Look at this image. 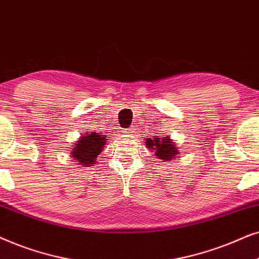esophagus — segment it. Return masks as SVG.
<instances>
[{
    "mask_svg": "<svg viewBox=\"0 0 259 259\" xmlns=\"http://www.w3.org/2000/svg\"><path fill=\"white\" fill-rule=\"evenodd\" d=\"M132 130H134V129H132V127H130V129H129V130H127V132H126V133H129V134H130V133H133V132H132Z\"/></svg>",
    "mask_w": 259,
    "mask_h": 259,
    "instance_id": "1",
    "label": "esophagus"
}]
</instances>
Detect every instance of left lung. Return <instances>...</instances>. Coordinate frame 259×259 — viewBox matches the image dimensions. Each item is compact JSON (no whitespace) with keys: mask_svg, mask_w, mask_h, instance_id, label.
Returning <instances> with one entry per match:
<instances>
[{"mask_svg":"<svg viewBox=\"0 0 259 259\" xmlns=\"http://www.w3.org/2000/svg\"><path fill=\"white\" fill-rule=\"evenodd\" d=\"M146 144L148 149L155 150V155L164 162L174 160L180 154L178 150L177 144L168 136H163L161 139L160 137H155L154 140L148 139L146 141Z\"/></svg>","mask_w":259,"mask_h":259,"instance_id":"1","label":"left lung"}]
</instances>
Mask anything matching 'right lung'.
Returning a JSON list of instances; mask_svg holds the SVG:
<instances>
[{
  "instance_id": "1",
  "label": "right lung",
  "mask_w": 259,
  "mask_h": 259,
  "mask_svg": "<svg viewBox=\"0 0 259 259\" xmlns=\"http://www.w3.org/2000/svg\"><path fill=\"white\" fill-rule=\"evenodd\" d=\"M108 143L106 136L98 133L84 134L80 139L75 141V144L71 148L70 156L81 164V167H89L96 163L97 156L103 153Z\"/></svg>"
}]
</instances>
